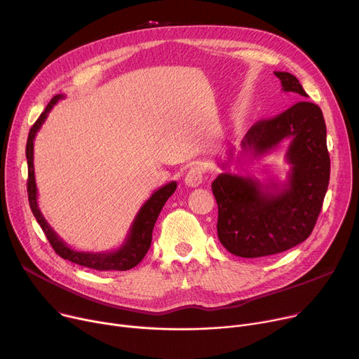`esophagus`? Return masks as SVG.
<instances>
[{
    "label": "esophagus",
    "instance_id": "esophagus-1",
    "mask_svg": "<svg viewBox=\"0 0 359 359\" xmlns=\"http://www.w3.org/2000/svg\"><path fill=\"white\" fill-rule=\"evenodd\" d=\"M202 180H203V172H202V167H199V165L192 167L184 176V184L191 186V187L199 186L202 183Z\"/></svg>",
    "mask_w": 359,
    "mask_h": 359
}]
</instances>
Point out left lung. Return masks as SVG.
<instances>
[{"instance_id": "1", "label": "left lung", "mask_w": 359, "mask_h": 359, "mask_svg": "<svg viewBox=\"0 0 359 359\" xmlns=\"http://www.w3.org/2000/svg\"><path fill=\"white\" fill-rule=\"evenodd\" d=\"M275 75L282 90L307 97L292 74L275 71ZM284 141L290 142L285 160L291 165L285 183H260L231 173H221L212 182L218 238L236 256H271L297 246L311 234L322 211L330 177L322 109L306 100L297 102L280 115L256 122L243 138L241 148L257 158Z\"/></svg>"}]
</instances>
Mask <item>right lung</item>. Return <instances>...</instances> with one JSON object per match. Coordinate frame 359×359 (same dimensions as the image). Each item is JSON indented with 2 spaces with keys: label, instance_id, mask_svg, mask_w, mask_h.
<instances>
[{
  "label": "right lung",
  "instance_id": "obj_1",
  "mask_svg": "<svg viewBox=\"0 0 359 359\" xmlns=\"http://www.w3.org/2000/svg\"><path fill=\"white\" fill-rule=\"evenodd\" d=\"M64 94H56V96L49 102L46 109L42 111L33 126L30 128L29 137H27V145H26V158H27V195H29V203L30 210L42 227L46 238L49 240L50 246L53 250L58 253L62 259H67L72 263H77L80 266H86L90 269L96 271H128L137 266L138 263L144 259L147 255L149 246H151V238H153V230L156 221L163 210L164 203L167 199L172 196L176 191L177 183L170 182L164 186H161L158 191H156L149 199L141 206L138 211L134 222H132L129 233L122 243V246L116 250L104 252V253H91V252H77L67 246V243L60 238L56 234L48 221L43 218L39 205H37V187L34 180V167H33V142L37 130L41 129L43 122L48 118V113L52 110V107L58 103L60 99H64Z\"/></svg>",
  "mask_w": 359,
  "mask_h": 359
}]
</instances>
